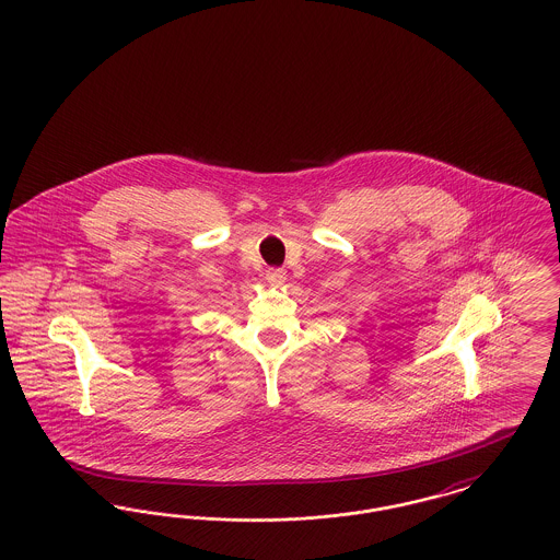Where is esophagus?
Instances as JSON below:
<instances>
[{
	"label": "esophagus",
	"mask_w": 560,
	"mask_h": 560,
	"mask_svg": "<svg viewBox=\"0 0 560 560\" xmlns=\"http://www.w3.org/2000/svg\"><path fill=\"white\" fill-rule=\"evenodd\" d=\"M285 279H288V275H285L283 268H270V270H267V281L270 285H281Z\"/></svg>",
	"instance_id": "esophagus-1"
}]
</instances>
